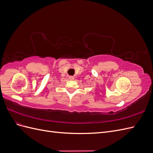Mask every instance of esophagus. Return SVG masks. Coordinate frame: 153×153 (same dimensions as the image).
Listing matches in <instances>:
<instances>
[{"instance_id":"obj_1","label":"esophagus","mask_w":153,"mask_h":153,"mask_svg":"<svg viewBox=\"0 0 153 153\" xmlns=\"http://www.w3.org/2000/svg\"><path fill=\"white\" fill-rule=\"evenodd\" d=\"M69 79L70 80H74V77H73V76H69Z\"/></svg>"}]
</instances>
